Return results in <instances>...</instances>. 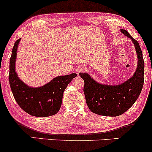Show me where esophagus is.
<instances>
[{
	"label": "esophagus",
	"instance_id": "1",
	"mask_svg": "<svg viewBox=\"0 0 152 152\" xmlns=\"http://www.w3.org/2000/svg\"><path fill=\"white\" fill-rule=\"evenodd\" d=\"M86 70V68L84 66H78L77 69H76V71H77V73L82 72V71H85Z\"/></svg>",
	"mask_w": 152,
	"mask_h": 152
}]
</instances>
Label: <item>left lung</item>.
<instances>
[{"mask_svg": "<svg viewBox=\"0 0 152 152\" xmlns=\"http://www.w3.org/2000/svg\"><path fill=\"white\" fill-rule=\"evenodd\" d=\"M121 33L131 38L135 46L138 66L132 78L117 86L100 84L87 74L80 73L84 81L83 92L90 111L102 116H117L130 109L142 91L144 85V61L140 46L126 31Z\"/></svg>", "mask_w": 152, "mask_h": 152, "instance_id": "8db88e82", "label": "left lung"}]
</instances>
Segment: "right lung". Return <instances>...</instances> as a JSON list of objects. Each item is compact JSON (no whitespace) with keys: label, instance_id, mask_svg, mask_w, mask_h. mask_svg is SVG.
I'll list each match as a JSON object with an SVG mask.
<instances>
[{"label":"right lung","instance_id":"add662e5","mask_svg":"<svg viewBox=\"0 0 152 152\" xmlns=\"http://www.w3.org/2000/svg\"><path fill=\"white\" fill-rule=\"evenodd\" d=\"M20 38L15 41L10 58L9 83L15 100L21 109L31 116H50L57 114L61 106L63 94L76 74L58 76L42 87L31 88L19 79L15 72L16 52Z\"/></svg>","mask_w":152,"mask_h":152}]
</instances>
